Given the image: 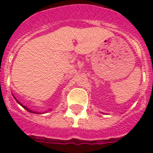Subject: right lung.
Here are the masks:
<instances>
[{"mask_svg": "<svg viewBox=\"0 0 153 153\" xmlns=\"http://www.w3.org/2000/svg\"><path fill=\"white\" fill-rule=\"evenodd\" d=\"M16 102H18V103H19V104H20V105H21V106H22V107H24V108H25V109H27V111H29V112H31V113H34V114H35V113H36V114H37L36 112H33V111H32V110H30V109H27V107H25V105H22V104H21V103H20V102H18V101H17V100H16Z\"/></svg>", "mask_w": 153, "mask_h": 153, "instance_id": "add662e5", "label": "right lung"}]
</instances>
